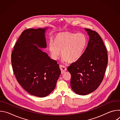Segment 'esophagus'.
I'll use <instances>...</instances> for the list:
<instances>
[{
	"mask_svg": "<svg viewBox=\"0 0 120 120\" xmlns=\"http://www.w3.org/2000/svg\"><path fill=\"white\" fill-rule=\"evenodd\" d=\"M59 67H60V69L61 70V74H63L67 70V68L64 66H63L62 65H60Z\"/></svg>",
	"mask_w": 120,
	"mask_h": 120,
	"instance_id": "obj_1",
	"label": "esophagus"
}]
</instances>
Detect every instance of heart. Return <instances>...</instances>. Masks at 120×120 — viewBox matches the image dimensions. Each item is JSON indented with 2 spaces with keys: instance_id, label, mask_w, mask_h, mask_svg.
Returning a JSON list of instances; mask_svg holds the SVG:
<instances>
[{
  "instance_id": "obj_1",
  "label": "heart",
  "mask_w": 120,
  "mask_h": 120,
  "mask_svg": "<svg viewBox=\"0 0 120 120\" xmlns=\"http://www.w3.org/2000/svg\"><path fill=\"white\" fill-rule=\"evenodd\" d=\"M87 43V38L84 34L64 32L57 34L54 42H49L48 48L53 59L57 60L61 54L63 63H73L82 57Z\"/></svg>"
}]
</instances>
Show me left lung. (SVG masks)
<instances>
[{"label": "left lung", "mask_w": 120, "mask_h": 120, "mask_svg": "<svg viewBox=\"0 0 120 120\" xmlns=\"http://www.w3.org/2000/svg\"><path fill=\"white\" fill-rule=\"evenodd\" d=\"M89 37L82 57L67 70L71 75V86L76 94L85 95L94 91L104 79L108 64L106 48L95 31L84 28Z\"/></svg>", "instance_id": "1"}]
</instances>
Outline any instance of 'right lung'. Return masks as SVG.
<instances>
[{"instance_id": "right-lung-1", "label": "right lung", "mask_w": 120, "mask_h": 120, "mask_svg": "<svg viewBox=\"0 0 120 120\" xmlns=\"http://www.w3.org/2000/svg\"><path fill=\"white\" fill-rule=\"evenodd\" d=\"M48 29L24 31L11 55L13 70L18 82L29 94L39 97L47 96L55 89L61 74L57 62L40 49L46 48Z\"/></svg>"}]
</instances>
